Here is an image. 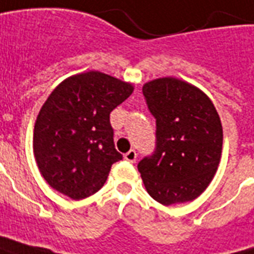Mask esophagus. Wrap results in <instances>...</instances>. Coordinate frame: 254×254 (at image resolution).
<instances>
[{"label":"esophagus","mask_w":254,"mask_h":254,"mask_svg":"<svg viewBox=\"0 0 254 254\" xmlns=\"http://www.w3.org/2000/svg\"><path fill=\"white\" fill-rule=\"evenodd\" d=\"M125 157V159L127 161H129V162H135V159H137V153H135V150H129L127 153V154L124 155Z\"/></svg>","instance_id":"1"}]
</instances>
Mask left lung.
<instances>
[{"label":"left lung","instance_id":"obj_1","mask_svg":"<svg viewBox=\"0 0 254 254\" xmlns=\"http://www.w3.org/2000/svg\"><path fill=\"white\" fill-rule=\"evenodd\" d=\"M157 123L154 154L138 163L145 189L163 205L196 199L212 181L221 158L223 127L208 96L177 77L142 87Z\"/></svg>","mask_w":254,"mask_h":254}]
</instances>
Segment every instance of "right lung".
I'll use <instances>...</instances> for the list:
<instances>
[{
  "instance_id": "1",
  "label": "right lung",
  "mask_w": 254,
  "mask_h": 254,
  "mask_svg": "<svg viewBox=\"0 0 254 254\" xmlns=\"http://www.w3.org/2000/svg\"><path fill=\"white\" fill-rule=\"evenodd\" d=\"M133 84L99 71L67 77L47 97L34 127L33 149L42 177L73 200L97 192L115 149L109 115L133 93Z\"/></svg>"
}]
</instances>
